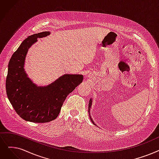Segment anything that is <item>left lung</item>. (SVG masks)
Here are the masks:
<instances>
[{
    "label": "left lung",
    "instance_id": "obj_1",
    "mask_svg": "<svg viewBox=\"0 0 159 159\" xmlns=\"http://www.w3.org/2000/svg\"><path fill=\"white\" fill-rule=\"evenodd\" d=\"M92 99L91 98V99H90V100H89V105H88V112H89V118H90L91 121L93 123V125H95V126H97V125H96V124L94 123V121H93L92 118H91L90 112H89V111H90V108H91V107H92Z\"/></svg>",
    "mask_w": 159,
    "mask_h": 159
}]
</instances>
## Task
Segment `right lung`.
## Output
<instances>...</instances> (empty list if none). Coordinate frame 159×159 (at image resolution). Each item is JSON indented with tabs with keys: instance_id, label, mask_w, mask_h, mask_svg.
Returning a JSON list of instances; mask_svg holds the SVG:
<instances>
[{
	"instance_id": "add662e5",
	"label": "right lung",
	"mask_w": 159,
	"mask_h": 159,
	"mask_svg": "<svg viewBox=\"0 0 159 159\" xmlns=\"http://www.w3.org/2000/svg\"><path fill=\"white\" fill-rule=\"evenodd\" d=\"M51 32L34 34L26 38L13 54L8 64L6 89L12 107L27 121L46 123L56 119L67 96L83 80V75L64 74L47 86H38L28 77L25 59L29 49L38 38Z\"/></svg>"
}]
</instances>
